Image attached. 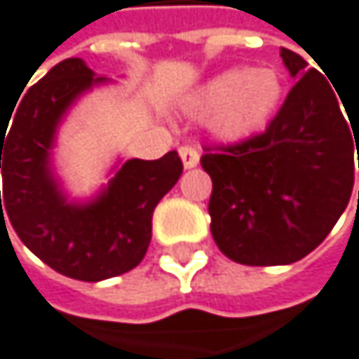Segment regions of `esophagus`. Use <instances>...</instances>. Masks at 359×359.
I'll return each instance as SVG.
<instances>
[{
	"mask_svg": "<svg viewBox=\"0 0 359 359\" xmlns=\"http://www.w3.org/2000/svg\"><path fill=\"white\" fill-rule=\"evenodd\" d=\"M178 155H181V161H183V165L189 170V168H196L198 163H200V153L194 149V147H181L178 149Z\"/></svg>",
	"mask_w": 359,
	"mask_h": 359,
	"instance_id": "esophagus-1",
	"label": "esophagus"
}]
</instances>
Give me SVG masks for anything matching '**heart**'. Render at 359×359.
I'll list each match as a JSON object with an SVG mask.
<instances>
[{
    "instance_id": "obj_1",
    "label": "heart",
    "mask_w": 359,
    "mask_h": 359,
    "mask_svg": "<svg viewBox=\"0 0 359 359\" xmlns=\"http://www.w3.org/2000/svg\"><path fill=\"white\" fill-rule=\"evenodd\" d=\"M283 102V81L272 67L225 69L187 97V112L210 116V130L227 142L259 134Z\"/></svg>"
}]
</instances>
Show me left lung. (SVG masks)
Wrapping results in <instances>:
<instances>
[{
	"mask_svg": "<svg viewBox=\"0 0 359 359\" xmlns=\"http://www.w3.org/2000/svg\"><path fill=\"white\" fill-rule=\"evenodd\" d=\"M280 57L296 85L266 132L206 149L200 159L212 178V238L225 257L245 266H283L309 255L353 191L359 114L346 121L334 85L306 69L298 53L280 48Z\"/></svg>",
	"mask_w": 359,
	"mask_h": 359,
	"instance_id": "8db88e82",
	"label": "left lung"
}]
</instances>
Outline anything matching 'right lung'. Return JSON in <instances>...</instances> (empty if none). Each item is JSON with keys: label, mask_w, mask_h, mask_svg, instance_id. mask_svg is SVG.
I'll return each instance as SVG.
<instances>
[{"label": "right lung", "mask_w": 359, "mask_h": 359, "mask_svg": "<svg viewBox=\"0 0 359 359\" xmlns=\"http://www.w3.org/2000/svg\"><path fill=\"white\" fill-rule=\"evenodd\" d=\"M106 81L83 59H65L18 100L10 132L0 127V225L6 215L22 245L44 264L91 283L142 262L153 210L183 172L176 151L155 161L127 159L95 200L67 202L50 165L57 127L76 100Z\"/></svg>", "instance_id": "obj_1"}]
</instances>
